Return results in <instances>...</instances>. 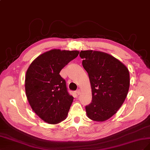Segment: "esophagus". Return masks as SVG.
<instances>
[{
  "label": "esophagus",
  "instance_id": "obj_1",
  "mask_svg": "<svg viewBox=\"0 0 150 150\" xmlns=\"http://www.w3.org/2000/svg\"><path fill=\"white\" fill-rule=\"evenodd\" d=\"M75 93H76V95H79V94L80 93V91L79 89V90H77V91L75 92Z\"/></svg>",
  "mask_w": 150,
  "mask_h": 150
}]
</instances>
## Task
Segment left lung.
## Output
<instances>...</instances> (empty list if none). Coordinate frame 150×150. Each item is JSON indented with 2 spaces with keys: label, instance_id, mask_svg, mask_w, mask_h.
Wrapping results in <instances>:
<instances>
[{
  "label": "left lung",
  "instance_id": "8db88e82",
  "mask_svg": "<svg viewBox=\"0 0 150 150\" xmlns=\"http://www.w3.org/2000/svg\"><path fill=\"white\" fill-rule=\"evenodd\" d=\"M82 65L91 85L92 99L85 107L87 117L94 121L108 120L121 108L129 91L127 68L110 54L98 51H81Z\"/></svg>",
  "mask_w": 150,
  "mask_h": 150
}]
</instances>
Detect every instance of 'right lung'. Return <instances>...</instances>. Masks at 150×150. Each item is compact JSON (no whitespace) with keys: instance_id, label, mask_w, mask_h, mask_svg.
Here are the masks:
<instances>
[{"instance_id":"1","label":"right lung","mask_w":150,"mask_h":150,"mask_svg":"<svg viewBox=\"0 0 150 150\" xmlns=\"http://www.w3.org/2000/svg\"><path fill=\"white\" fill-rule=\"evenodd\" d=\"M79 51L53 49L40 54L29 65L25 77L29 103L45 122L55 125L65 120L74 100L66 82L59 75Z\"/></svg>"}]
</instances>
